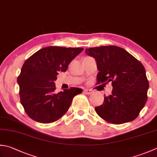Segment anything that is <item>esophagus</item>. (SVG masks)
<instances>
[{
    "label": "esophagus",
    "instance_id": "esophagus-1",
    "mask_svg": "<svg viewBox=\"0 0 157 157\" xmlns=\"http://www.w3.org/2000/svg\"><path fill=\"white\" fill-rule=\"evenodd\" d=\"M84 92L87 94H91L92 93H93V91L92 90H90V89H84Z\"/></svg>",
    "mask_w": 157,
    "mask_h": 157
}]
</instances>
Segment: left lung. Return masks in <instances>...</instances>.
Here are the masks:
<instances>
[{
	"mask_svg": "<svg viewBox=\"0 0 157 157\" xmlns=\"http://www.w3.org/2000/svg\"><path fill=\"white\" fill-rule=\"evenodd\" d=\"M86 54L96 60L97 84L112 82L113 90L104 95L102 105L95 107L101 118L112 124L134 121L147 101L149 83L143 64L118 46L86 49Z\"/></svg>",
	"mask_w": 157,
	"mask_h": 157,
	"instance_id": "1",
	"label": "left lung"
}]
</instances>
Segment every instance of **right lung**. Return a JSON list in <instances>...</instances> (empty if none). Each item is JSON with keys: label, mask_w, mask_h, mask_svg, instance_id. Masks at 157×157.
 Segmentation results:
<instances>
[{"label": "right lung", "mask_w": 157, "mask_h": 157, "mask_svg": "<svg viewBox=\"0 0 157 157\" xmlns=\"http://www.w3.org/2000/svg\"><path fill=\"white\" fill-rule=\"evenodd\" d=\"M83 50L49 46L24 62L17 82L21 104L30 118L44 124L56 121L68 111L73 97L82 93L81 88H70L55 93L54 81Z\"/></svg>", "instance_id": "add662e5"}]
</instances>
